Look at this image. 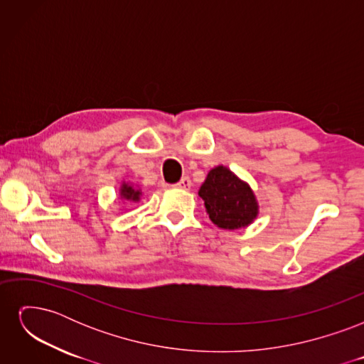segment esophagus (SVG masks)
<instances>
[{
	"label": "esophagus",
	"mask_w": 364,
	"mask_h": 364,
	"mask_svg": "<svg viewBox=\"0 0 364 364\" xmlns=\"http://www.w3.org/2000/svg\"><path fill=\"white\" fill-rule=\"evenodd\" d=\"M191 179L190 178H182L178 183H174L173 186L174 188H179V190H190L191 188Z\"/></svg>",
	"instance_id": "esophagus-1"
}]
</instances>
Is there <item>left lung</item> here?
<instances>
[{
  "label": "left lung",
  "instance_id": "obj_1",
  "mask_svg": "<svg viewBox=\"0 0 364 364\" xmlns=\"http://www.w3.org/2000/svg\"><path fill=\"white\" fill-rule=\"evenodd\" d=\"M199 196L209 220L220 229H245L259 214V203L252 186L225 165L209 170Z\"/></svg>",
  "mask_w": 364,
  "mask_h": 364
}]
</instances>
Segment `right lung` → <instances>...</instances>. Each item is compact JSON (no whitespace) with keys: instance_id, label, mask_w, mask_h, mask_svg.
Here are the masks:
<instances>
[{"instance_id":"1","label":"right lung","mask_w":364,"mask_h":364,"mask_svg":"<svg viewBox=\"0 0 364 364\" xmlns=\"http://www.w3.org/2000/svg\"><path fill=\"white\" fill-rule=\"evenodd\" d=\"M119 199L121 200H126V202H132V203H138L142 197V190L139 186L134 182H126V181H121L119 185Z\"/></svg>"}]
</instances>
